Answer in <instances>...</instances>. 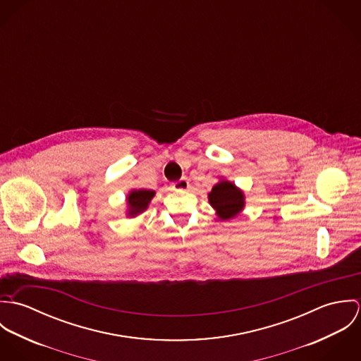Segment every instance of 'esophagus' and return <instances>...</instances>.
<instances>
[{"instance_id": "34e87169", "label": "esophagus", "mask_w": 361, "mask_h": 361, "mask_svg": "<svg viewBox=\"0 0 361 361\" xmlns=\"http://www.w3.org/2000/svg\"><path fill=\"white\" fill-rule=\"evenodd\" d=\"M190 188V183L186 178H182L179 179L178 182H173L172 183V190H176V192H180V190H186Z\"/></svg>"}]
</instances>
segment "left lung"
Returning a JSON list of instances; mask_svg holds the SVG:
<instances>
[{"mask_svg": "<svg viewBox=\"0 0 361 361\" xmlns=\"http://www.w3.org/2000/svg\"><path fill=\"white\" fill-rule=\"evenodd\" d=\"M245 193L228 179H219L208 193V202L219 219L228 221L238 216L245 208Z\"/></svg>", "mask_w": 361, "mask_h": 361, "instance_id": "1", "label": "left lung"}]
</instances>
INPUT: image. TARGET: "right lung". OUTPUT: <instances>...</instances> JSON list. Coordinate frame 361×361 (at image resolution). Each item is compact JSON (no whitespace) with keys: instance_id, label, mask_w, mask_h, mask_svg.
Instances as JSON below:
<instances>
[{"instance_id":"right-lung-1","label":"right lung","mask_w":361,"mask_h":361,"mask_svg":"<svg viewBox=\"0 0 361 361\" xmlns=\"http://www.w3.org/2000/svg\"><path fill=\"white\" fill-rule=\"evenodd\" d=\"M155 196L154 190L147 189H132L126 196V216H137L143 214Z\"/></svg>"}]
</instances>
